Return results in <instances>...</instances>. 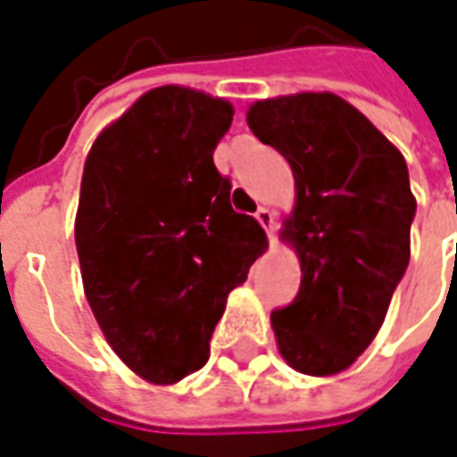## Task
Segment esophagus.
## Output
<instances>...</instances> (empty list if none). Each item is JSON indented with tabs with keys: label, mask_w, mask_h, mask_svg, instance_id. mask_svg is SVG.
I'll list each match as a JSON object with an SVG mask.
<instances>
[{
	"label": "esophagus",
	"mask_w": 457,
	"mask_h": 457,
	"mask_svg": "<svg viewBox=\"0 0 457 457\" xmlns=\"http://www.w3.org/2000/svg\"><path fill=\"white\" fill-rule=\"evenodd\" d=\"M256 221L266 228V234H269V238H273V213H270L266 206H259V211H256Z\"/></svg>",
	"instance_id": "esophagus-1"
}]
</instances>
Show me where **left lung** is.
Returning <instances> with one entry per match:
<instances>
[{"instance_id": "8db88e82", "label": "left lung", "mask_w": 457, "mask_h": 457, "mask_svg": "<svg viewBox=\"0 0 457 457\" xmlns=\"http://www.w3.org/2000/svg\"><path fill=\"white\" fill-rule=\"evenodd\" d=\"M246 121L295 179L283 236L303 276L294 301L270 313L281 355L308 376L345 370L376 338L411 261L405 159L336 94L256 102Z\"/></svg>"}]
</instances>
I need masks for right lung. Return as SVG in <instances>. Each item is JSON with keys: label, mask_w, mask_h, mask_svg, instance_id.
<instances>
[{"label": "right lung", "mask_w": 457, "mask_h": 457, "mask_svg": "<svg viewBox=\"0 0 457 457\" xmlns=\"http://www.w3.org/2000/svg\"><path fill=\"white\" fill-rule=\"evenodd\" d=\"M231 119L223 99L159 87L102 131L84 163L77 253L87 301L116 355L159 386L206 366L226 298L266 248L213 163Z\"/></svg>", "instance_id": "1"}]
</instances>
